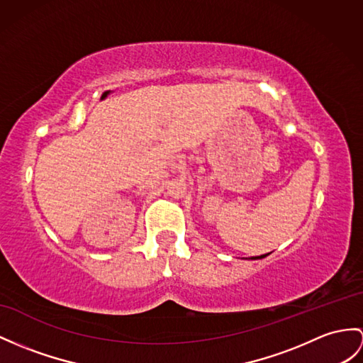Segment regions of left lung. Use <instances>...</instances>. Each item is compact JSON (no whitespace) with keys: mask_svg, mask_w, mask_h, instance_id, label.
Returning a JSON list of instances; mask_svg holds the SVG:
<instances>
[{"mask_svg":"<svg viewBox=\"0 0 363 363\" xmlns=\"http://www.w3.org/2000/svg\"><path fill=\"white\" fill-rule=\"evenodd\" d=\"M262 257H267V254H264V255H259V257H255V259H262Z\"/></svg>","mask_w":363,"mask_h":363,"instance_id":"8db88e82","label":"left lung"}]
</instances>
